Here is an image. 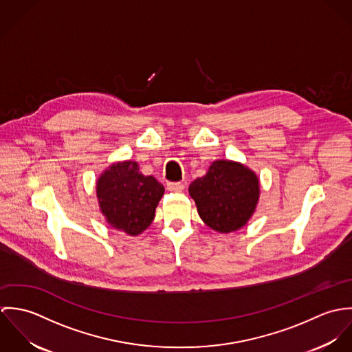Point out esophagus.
<instances>
[{
	"mask_svg": "<svg viewBox=\"0 0 352 352\" xmlns=\"http://www.w3.org/2000/svg\"><path fill=\"white\" fill-rule=\"evenodd\" d=\"M166 188L169 191H173V192H180L184 190V184L182 182H169L166 184Z\"/></svg>",
	"mask_w": 352,
	"mask_h": 352,
	"instance_id": "obj_1",
	"label": "esophagus"
}]
</instances>
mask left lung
I'll use <instances>...</instances> for the list:
<instances>
[{"label": "left lung", "mask_w": 352, "mask_h": 352, "mask_svg": "<svg viewBox=\"0 0 352 352\" xmlns=\"http://www.w3.org/2000/svg\"><path fill=\"white\" fill-rule=\"evenodd\" d=\"M190 195L208 228L229 233L251 218L258 201V180L244 165L221 160L190 184Z\"/></svg>", "instance_id": "left-lung-1"}]
</instances>
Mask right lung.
Wrapping results in <instances>:
<instances>
[{
    "label": "right lung",
    "mask_w": 352,
    "mask_h": 352,
    "mask_svg": "<svg viewBox=\"0 0 352 352\" xmlns=\"http://www.w3.org/2000/svg\"><path fill=\"white\" fill-rule=\"evenodd\" d=\"M162 195L164 186L153 176H144L133 161L113 164L98 182V198L107 222L130 236L149 228Z\"/></svg>",
    "instance_id": "1"
}]
</instances>
